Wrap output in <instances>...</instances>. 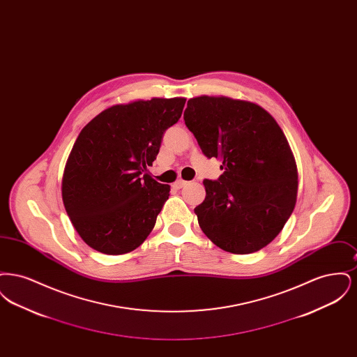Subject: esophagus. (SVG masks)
Wrapping results in <instances>:
<instances>
[{"label":"esophagus","mask_w":357,"mask_h":357,"mask_svg":"<svg viewBox=\"0 0 357 357\" xmlns=\"http://www.w3.org/2000/svg\"><path fill=\"white\" fill-rule=\"evenodd\" d=\"M186 185V181H183V179H178V181L174 183V187H175V188H182V187H185Z\"/></svg>","instance_id":"esophagus-1"}]
</instances>
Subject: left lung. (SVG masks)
I'll return each mask as SVG.
<instances>
[{
  "instance_id": "1",
  "label": "left lung",
  "mask_w": 357,
  "mask_h": 357,
  "mask_svg": "<svg viewBox=\"0 0 357 357\" xmlns=\"http://www.w3.org/2000/svg\"><path fill=\"white\" fill-rule=\"evenodd\" d=\"M185 123L223 170L218 181L204 179L206 198L194 208L202 231L233 255L261 250L297 201L298 172L287 136L262 107L227 96L191 98Z\"/></svg>"
}]
</instances>
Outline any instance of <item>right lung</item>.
Wrapping results in <instances>:
<instances>
[{
    "instance_id": "1",
    "label": "right lung",
    "mask_w": 357,
    "mask_h": 357,
    "mask_svg": "<svg viewBox=\"0 0 357 357\" xmlns=\"http://www.w3.org/2000/svg\"><path fill=\"white\" fill-rule=\"evenodd\" d=\"M185 98L115 104L77 136L63 174L61 195L73 227L104 255L130 253L153 231L170 186L144 172L163 132L183 111Z\"/></svg>"
}]
</instances>
